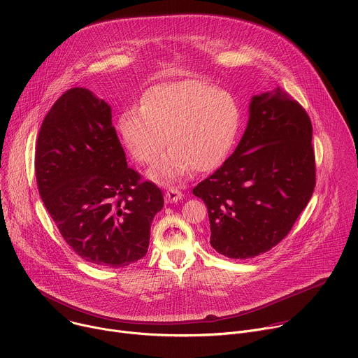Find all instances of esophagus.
<instances>
[{"label":"esophagus","mask_w":358,"mask_h":358,"mask_svg":"<svg viewBox=\"0 0 358 358\" xmlns=\"http://www.w3.org/2000/svg\"><path fill=\"white\" fill-rule=\"evenodd\" d=\"M181 198H182V192H181L178 188L171 187V188H169L167 192H166V201H167V202H177V201H180Z\"/></svg>","instance_id":"esophagus-1"}]
</instances>
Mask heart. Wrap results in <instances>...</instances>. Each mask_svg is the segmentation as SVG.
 Here are the masks:
<instances>
[{
  "label": "heart",
  "mask_w": 358,
  "mask_h": 358,
  "mask_svg": "<svg viewBox=\"0 0 358 358\" xmlns=\"http://www.w3.org/2000/svg\"><path fill=\"white\" fill-rule=\"evenodd\" d=\"M241 124L235 99L206 80L185 79L150 87L141 106L124 109L117 133L140 164L155 163L167 145V155L150 171L155 180H174L220 166L229 152Z\"/></svg>",
  "instance_id": "b5f03b06"
}]
</instances>
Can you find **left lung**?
Returning <instances> with one entry per match:
<instances>
[{
	"instance_id": "left-lung-1",
	"label": "left lung",
	"mask_w": 358,
	"mask_h": 358,
	"mask_svg": "<svg viewBox=\"0 0 358 358\" xmlns=\"http://www.w3.org/2000/svg\"><path fill=\"white\" fill-rule=\"evenodd\" d=\"M312 133L309 115L280 87L252 97L232 156L192 189L208 208L218 253L258 257L290 232L316 185Z\"/></svg>"
}]
</instances>
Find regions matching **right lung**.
I'll return each instance as SVG.
<instances>
[{"instance_id": "right-lung-1", "label": "right lung", "mask_w": 358, "mask_h": 358, "mask_svg": "<svg viewBox=\"0 0 358 358\" xmlns=\"http://www.w3.org/2000/svg\"><path fill=\"white\" fill-rule=\"evenodd\" d=\"M35 174L45 208L82 259L123 268L147 253L163 192L127 166L105 100L72 87L55 101L38 134Z\"/></svg>"}]
</instances>
